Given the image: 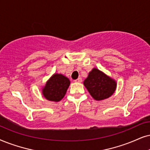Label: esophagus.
I'll use <instances>...</instances> for the list:
<instances>
[{
	"label": "esophagus",
	"mask_w": 150,
	"mask_h": 150,
	"mask_svg": "<svg viewBox=\"0 0 150 150\" xmlns=\"http://www.w3.org/2000/svg\"><path fill=\"white\" fill-rule=\"evenodd\" d=\"M74 81H75V82H77V83H81V81H82V79H81V77H79L78 79H75V80Z\"/></svg>",
	"instance_id": "esophagus-1"
}]
</instances>
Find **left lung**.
<instances>
[{"label":"left lung","instance_id":"8db88e82","mask_svg":"<svg viewBox=\"0 0 150 150\" xmlns=\"http://www.w3.org/2000/svg\"><path fill=\"white\" fill-rule=\"evenodd\" d=\"M84 85L94 100L101 101L114 93L117 82L99 69L93 68L84 79Z\"/></svg>","mask_w":150,"mask_h":150}]
</instances>
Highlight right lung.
I'll return each instance as SVG.
<instances>
[{"mask_svg":"<svg viewBox=\"0 0 150 150\" xmlns=\"http://www.w3.org/2000/svg\"><path fill=\"white\" fill-rule=\"evenodd\" d=\"M71 84L69 79L65 75L54 73L41 88V93L45 99L52 102H59L63 99Z\"/></svg>","mask_w":150,"mask_h":150,"instance_id":"obj_1","label":"right lung"}]
</instances>
